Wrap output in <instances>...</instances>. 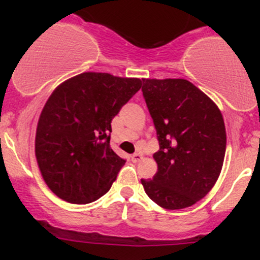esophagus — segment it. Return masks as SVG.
Here are the masks:
<instances>
[{
	"label": "esophagus",
	"mask_w": 260,
	"mask_h": 260,
	"mask_svg": "<svg viewBox=\"0 0 260 260\" xmlns=\"http://www.w3.org/2000/svg\"><path fill=\"white\" fill-rule=\"evenodd\" d=\"M142 159H143L142 154L136 153V154H133V155H132V161H133V162H139V161L142 160Z\"/></svg>",
	"instance_id": "1"
}]
</instances>
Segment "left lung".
<instances>
[{"label": "left lung", "instance_id": "obj_1", "mask_svg": "<svg viewBox=\"0 0 260 260\" xmlns=\"http://www.w3.org/2000/svg\"><path fill=\"white\" fill-rule=\"evenodd\" d=\"M142 91L160 145L153 155L157 172L153 180H142L145 193L164 209L190 207L210 192L221 172V112L186 79H143Z\"/></svg>", "mask_w": 260, "mask_h": 260}]
</instances>
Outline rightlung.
Listing matches in <instances>:
<instances>
[{"label": "right lung", "mask_w": 260, "mask_h": 260, "mask_svg": "<svg viewBox=\"0 0 260 260\" xmlns=\"http://www.w3.org/2000/svg\"><path fill=\"white\" fill-rule=\"evenodd\" d=\"M140 86L138 78L85 72L53 90L39 117L35 156L58 198L88 204L109 192L126 162L110 147L111 121Z\"/></svg>", "instance_id": "right-lung-1"}]
</instances>
